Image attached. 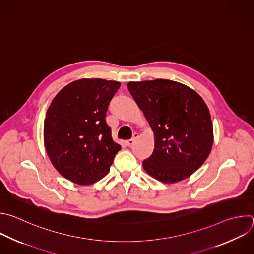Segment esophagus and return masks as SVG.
Instances as JSON below:
<instances>
[{
	"instance_id": "34e87169",
	"label": "esophagus",
	"mask_w": 254,
	"mask_h": 254,
	"mask_svg": "<svg viewBox=\"0 0 254 254\" xmlns=\"http://www.w3.org/2000/svg\"><path fill=\"white\" fill-rule=\"evenodd\" d=\"M138 136H139V135H138V133H134V134H133V137H132L131 139H129V140H127V141H126V144H127L128 146H132V145L134 144L135 140L138 138Z\"/></svg>"
}]
</instances>
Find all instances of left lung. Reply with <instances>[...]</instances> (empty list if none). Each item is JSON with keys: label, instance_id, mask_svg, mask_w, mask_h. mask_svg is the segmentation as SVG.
I'll use <instances>...</instances> for the list:
<instances>
[{"label": "left lung", "instance_id": "1", "mask_svg": "<svg viewBox=\"0 0 254 254\" xmlns=\"http://www.w3.org/2000/svg\"><path fill=\"white\" fill-rule=\"evenodd\" d=\"M128 90L154 133L145 171L164 183L191 176L207 159L213 126L204 100L184 84L156 79L129 82Z\"/></svg>", "mask_w": 254, "mask_h": 254}]
</instances>
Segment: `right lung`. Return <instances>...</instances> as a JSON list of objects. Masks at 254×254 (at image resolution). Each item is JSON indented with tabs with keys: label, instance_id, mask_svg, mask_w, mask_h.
Instances as JSON below:
<instances>
[{
	"label": "right lung",
	"instance_id": "obj_1",
	"mask_svg": "<svg viewBox=\"0 0 254 254\" xmlns=\"http://www.w3.org/2000/svg\"><path fill=\"white\" fill-rule=\"evenodd\" d=\"M120 83L80 79L51 102L44 122V145L55 169L66 179L89 185L109 171L121 146L112 139L105 116Z\"/></svg>",
	"mask_w": 254,
	"mask_h": 254
}]
</instances>
